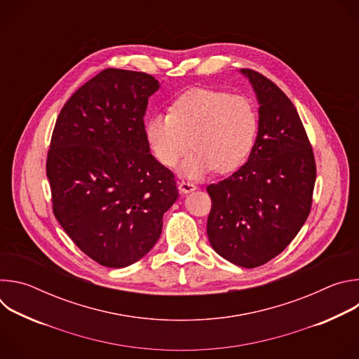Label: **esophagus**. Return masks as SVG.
<instances>
[{
	"mask_svg": "<svg viewBox=\"0 0 359 359\" xmlns=\"http://www.w3.org/2000/svg\"><path fill=\"white\" fill-rule=\"evenodd\" d=\"M179 190H180L182 193L187 194V193L196 190V184L191 183V182H180V183H179Z\"/></svg>",
	"mask_w": 359,
	"mask_h": 359,
	"instance_id": "obj_1",
	"label": "esophagus"
}]
</instances>
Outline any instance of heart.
Instances as JSON below:
<instances>
[{
	"label": "heart",
	"instance_id": "obj_1",
	"mask_svg": "<svg viewBox=\"0 0 359 359\" xmlns=\"http://www.w3.org/2000/svg\"><path fill=\"white\" fill-rule=\"evenodd\" d=\"M259 129V116L251 100L213 89H190L176 97L169 114H155L144 122V135L156 161L180 175L201 179L212 170L237 169L248 158Z\"/></svg>",
	"mask_w": 359,
	"mask_h": 359
}]
</instances>
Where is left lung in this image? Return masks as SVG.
<instances>
[{"label": "left lung", "mask_w": 359, "mask_h": 359, "mask_svg": "<svg viewBox=\"0 0 359 359\" xmlns=\"http://www.w3.org/2000/svg\"><path fill=\"white\" fill-rule=\"evenodd\" d=\"M259 100V132L248 161L208 186V236L227 262L254 269L278 255L311 210L316 161L292 102L264 75L240 69Z\"/></svg>", "instance_id": "left-lung-1"}]
</instances>
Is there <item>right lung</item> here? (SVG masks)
Here are the masks:
<instances>
[{"instance_id": "add662e5", "label": "right lung", "mask_w": 359, "mask_h": 359, "mask_svg": "<svg viewBox=\"0 0 359 359\" xmlns=\"http://www.w3.org/2000/svg\"><path fill=\"white\" fill-rule=\"evenodd\" d=\"M159 88L144 72L104 69L68 99L54 128L46 158L54 215L100 266L140 260L179 197L144 135L147 99Z\"/></svg>"}]
</instances>
